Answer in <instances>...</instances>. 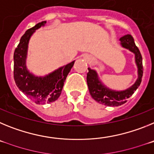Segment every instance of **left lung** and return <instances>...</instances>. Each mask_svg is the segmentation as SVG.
<instances>
[{"label": "left lung", "instance_id": "8db88e82", "mask_svg": "<svg viewBox=\"0 0 154 154\" xmlns=\"http://www.w3.org/2000/svg\"><path fill=\"white\" fill-rule=\"evenodd\" d=\"M120 45L133 52L135 55V62L137 67L138 78L133 85L125 90L116 91L111 89L103 83L99 79L96 70L88 68L89 72L87 73V84L89 87V93L92 99L97 103L107 106H119L124 104L127 99L134 93L138 89L142 81L143 76V59L140 51L136 46L134 39L130 35H126L119 38Z\"/></svg>", "mask_w": 154, "mask_h": 154}]
</instances>
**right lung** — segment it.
Masks as SVG:
<instances>
[{"label": "right lung", "mask_w": 154, "mask_h": 154, "mask_svg": "<svg viewBox=\"0 0 154 154\" xmlns=\"http://www.w3.org/2000/svg\"><path fill=\"white\" fill-rule=\"evenodd\" d=\"M45 24L46 21H42L27 30L14 54V78L16 85L36 104L52 103L58 99L66 77L75 63L73 61L45 76H37L30 72L26 66L29 40L35 31Z\"/></svg>", "instance_id": "1"}]
</instances>
